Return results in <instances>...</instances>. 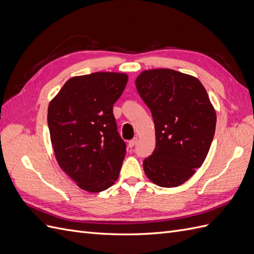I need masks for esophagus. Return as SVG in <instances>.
<instances>
[{"mask_svg": "<svg viewBox=\"0 0 254 254\" xmlns=\"http://www.w3.org/2000/svg\"><path fill=\"white\" fill-rule=\"evenodd\" d=\"M137 141H139V140H137V137H134V139H132L131 141H129L128 146H129V147H133V146L137 143Z\"/></svg>", "mask_w": 254, "mask_h": 254, "instance_id": "1", "label": "esophagus"}]
</instances>
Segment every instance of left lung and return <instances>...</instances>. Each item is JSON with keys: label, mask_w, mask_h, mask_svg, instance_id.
Wrapping results in <instances>:
<instances>
[{"label": "left lung", "mask_w": 254, "mask_h": 254, "mask_svg": "<svg viewBox=\"0 0 254 254\" xmlns=\"http://www.w3.org/2000/svg\"><path fill=\"white\" fill-rule=\"evenodd\" d=\"M135 86L151 111L156 129V148L144 160V172L159 187H179L204 162L216 112L194 76L156 68L143 71Z\"/></svg>", "instance_id": "obj_1"}]
</instances>
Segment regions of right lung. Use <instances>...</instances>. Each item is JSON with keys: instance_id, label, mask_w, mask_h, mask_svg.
Wrapping results in <instances>:
<instances>
[{"instance_id": "right-lung-1", "label": "right lung", "mask_w": 254, "mask_h": 254, "mask_svg": "<svg viewBox=\"0 0 254 254\" xmlns=\"http://www.w3.org/2000/svg\"><path fill=\"white\" fill-rule=\"evenodd\" d=\"M124 73L97 72L68 79L48 110L51 141L59 166L91 193L118 180L126 144L118 132L113 105L124 91Z\"/></svg>"}]
</instances>
